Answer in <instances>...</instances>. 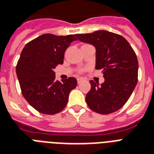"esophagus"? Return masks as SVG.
Listing matches in <instances>:
<instances>
[{
	"instance_id": "esophagus-1",
	"label": "esophagus",
	"mask_w": 154,
	"mask_h": 154,
	"mask_svg": "<svg viewBox=\"0 0 154 154\" xmlns=\"http://www.w3.org/2000/svg\"><path fill=\"white\" fill-rule=\"evenodd\" d=\"M82 81H83V79H82V78H78V79H77V82H78L79 84V83H81V82H82Z\"/></svg>"
}]
</instances>
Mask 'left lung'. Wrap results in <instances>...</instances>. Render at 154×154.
<instances>
[{"mask_svg":"<svg viewBox=\"0 0 154 154\" xmlns=\"http://www.w3.org/2000/svg\"><path fill=\"white\" fill-rule=\"evenodd\" d=\"M79 41L96 49V69H101L105 82L90 81L86 95L89 108L100 114H110L121 109L131 97L138 82L136 54L124 37L107 30L77 34Z\"/></svg>","mask_w":154,"mask_h":154,"instance_id":"obj_1","label":"left lung"}]
</instances>
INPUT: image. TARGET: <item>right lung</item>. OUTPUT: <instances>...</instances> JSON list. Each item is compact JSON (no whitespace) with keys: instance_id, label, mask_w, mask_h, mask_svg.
<instances>
[{"instance_id":"1","label":"right lung","mask_w":154,"mask_h":154,"mask_svg":"<svg viewBox=\"0 0 154 154\" xmlns=\"http://www.w3.org/2000/svg\"><path fill=\"white\" fill-rule=\"evenodd\" d=\"M75 35L44 34L30 41L21 52L16 65L23 96L38 112L53 115L63 110L70 92L77 86L74 77L60 82L53 69L63 63L66 49Z\"/></svg>"}]
</instances>
